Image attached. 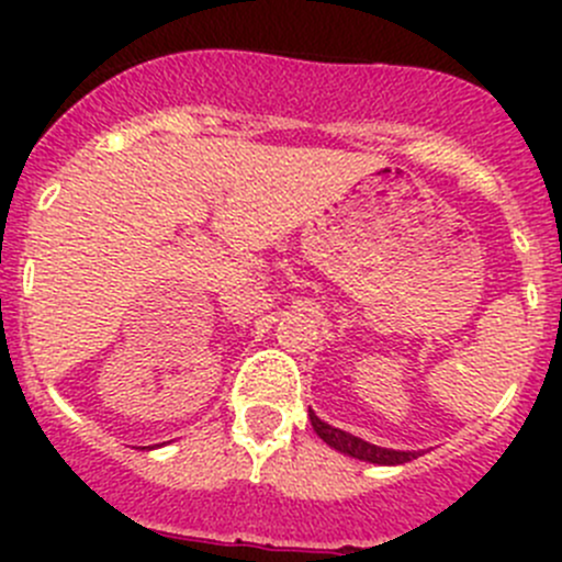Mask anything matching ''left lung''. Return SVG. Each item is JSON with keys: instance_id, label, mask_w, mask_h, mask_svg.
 <instances>
[{"instance_id": "8db88e82", "label": "left lung", "mask_w": 562, "mask_h": 562, "mask_svg": "<svg viewBox=\"0 0 562 562\" xmlns=\"http://www.w3.org/2000/svg\"><path fill=\"white\" fill-rule=\"evenodd\" d=\"M310 422H313V429L323 443H328L331 449H337L339 454H348L353 459H361V462L370 464H405L411 459L422 457L418 451H396V449H383V446L367 443V440L356 438V435L345 432V429L331 427V424L321 422L313 411H310Z\"/></svg>"}]
</instances>
